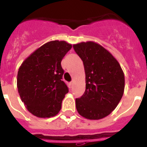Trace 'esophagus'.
Wrapping results in <instances>:
<instances>
[{
	"instance_id": "obj_1",
	"label": "esophagus",
	"mask_w": 147,
	"mask_h": 147,
	"mask_svg": "<svg viewBox=\"0 0 147 147\" xmlns=\"http://www.w3.org/2000/svg\"><path fill=\"white\" fill-rule=\"evenodd\" d=\"M70 85H71V87H73V85H74V81H71V82H70Z\"/></svg>"
}]
</instances>
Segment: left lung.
Masks as SVG:
<instances>
[{"label":"left lung","instance_id":"1","mask_svg":"<svg viewBox=\"0 0 147 147\" xmlns=\"http://www.w3.org/2000/svg\"><path fill=\"white\" fill-rule=\"evenodd\" d=\"M83 61L85 91L76 98L78 113L90 120L106 117L117 107L124 91V74L117 59L93 41L73 45Z\"/></svg>","mask_w":147,"mask_h":147}]
</instances>
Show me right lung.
I'll list each match as a JSON object with an SVG mask.
<instances>
[{
  "mask_svg": "<svg viewBox=\"0 0 147 147\" xmlns=\"http://www.w3.org/2000/svg\"><path fill=\"white\" fill-rule=\"evenodd\" d=\"M72 48L65 41H50L34 51L19 67L17 87L32 115L50 118L60 111L68 88L62 81L61 61Z\"/></svg>",
  "mask_w": 147,
  "mask_h": 147,
  "instance_id": "1",
  "label": "right lung"
}]
</instances>
